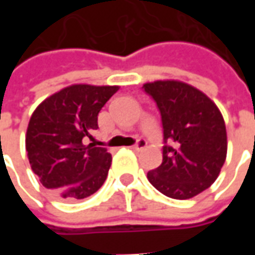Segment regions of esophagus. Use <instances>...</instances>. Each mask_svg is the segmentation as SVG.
Wrapping results in <instances>:
<instances>
[{"label": "esophagus", "instance_id": "esophagus-1", "mask_svg": "<svg viewBox=\"0 0 255 255\" xmlns=\"http://www.w3.org/2000/svg\"><path fill=\"white\" fill-rule=\"evenodd\" d=\"M146 144H147L146 143V140H143V139H139L136 143L133 144V146H131V149L135 150V151H139V150L144 149V147H146Z\"/></svg>", "mask_w": 255, "mask_h": 255}]
</instances>
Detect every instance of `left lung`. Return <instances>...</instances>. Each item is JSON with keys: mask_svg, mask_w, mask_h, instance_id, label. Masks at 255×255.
<instances>
[{"mask_svg": "<svg viewBox=\"0 0 255 255\" xmlns=\"http://www.w3.org/2000/svg\"><path fill=\"white\" fill-rule=\"evenodd\" d=\"M143 89L160 109L165 142L162 164L147 179L166 197L190 199L210 187L224 165L223 115L208 95L180 80H155Z\"/></svg>", "mask_w": 255, "mask_h": 255, "instance_id": "obj_1", "label": "left lung"}]
</instances>
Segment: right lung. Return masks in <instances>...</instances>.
I'll return each mask as SVG.
<instances>
[{
	"mask_svg": "<svg viewBox=\"0 0 255 255\" xmlns=\"http://www.w3.org/2000/svg\"><path fill=\"white\" fill-rule=\"evenodd\" d=\"M117 90L119 86L72 84L36 106L27 127L25 150L43 187L68 201L100 190L112 155L86 140H94L91 132L98 128V113Z\"/></svg>",
	"mask_w": 255,
	"mask_h": 255,
	"instance_id": "1",
	"label": "right lung"
}]
</instances>
